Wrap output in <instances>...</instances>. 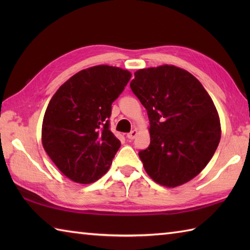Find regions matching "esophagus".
<instances>
[{
  "instance_id": "1",
  "label": "esophagus",
  "mask_w": 250,
  "mask_h": 250,
  "mask_svg": "<svg viewBox=\"0 0 250 250\" xmlns=\"http://www.w3.org/2000/svg\"><path fill=\"white\" fill-rule=\"evenodd\" d=\"M136 135H137V130L134 129V130H132L130 133L126 134V137H128L129 140H133V139H135Z\"/></svg>"
}]
</instances>
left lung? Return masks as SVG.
Listing matches in <instances>:
<instances>
[{
	"instance_id": "obj_1",
	"label": "left lung",
	"mask_w": 250,
	"mask_h": 250,
	"mask_svg": "<svg viewBox=\"0 0 250 250\" xmlns=\"http://www.w3.org/2000/svg\"><path fill=\"white\" fill-rule=\"evenodd\" d=\"M130 87L147 109L150 144L139 152L146 173L167 188L202 172L218 147L221 126L213 100L192 74L175 65L142 68Z\"/></svg>"
}]
</instances>
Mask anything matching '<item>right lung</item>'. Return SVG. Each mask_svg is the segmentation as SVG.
<instances>
[{
	"label": "right lung",
	"instance_id": "1",
	"mask_svg": "<svg viewBox=\"0 0 250 250\" xmlns=\"http://www.w3.org/2000/svg\"><path fill=\"white\" fill-rule=\"evenodd\" d=\"M131 76L120 67L91 66L67 79L51 98L42 143L56 167L73 182L94 183L110 167L120 147L109 130L111 104Z\"/></svg>",
	"mask_w": 250,
	"mask_h": 250
}]
</instances>
